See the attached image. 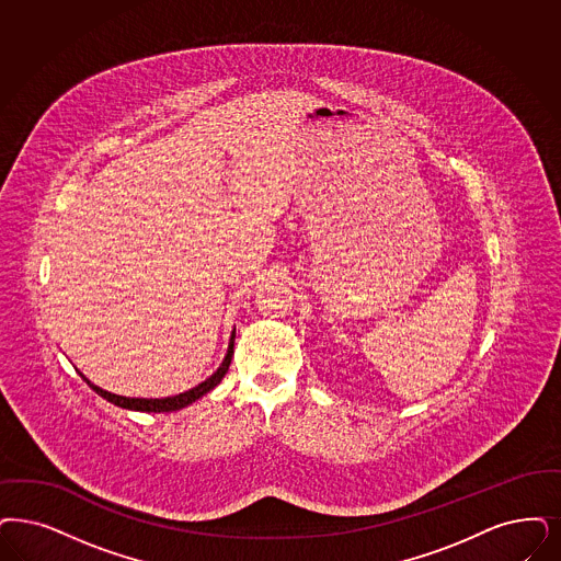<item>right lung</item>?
<instances>
[{"instance_id":"1","label":"right lung","mask_w":561,"mask_h":561,"mask_svg":"<svg viewBox=\"0 0 561 561\" xmlns=\"http://www.w3.org/2000/svg\"><path fill=\"white\" fill-rule=\"evenodd\" d=\"M232 347H234V329L230 332L227 355H225L222 364L218 366V370L211 374V376H208L204 382H199L197 387L188 389L185 393L172 394V397H125V394L110 393V391H104L102 387L93 385L81 370H77V373H79V376L83 378L84 382H87L95 393L100 394V397H104L105 401L118 405V408H125V410H130V412L164 414V412H176V410L187 408L193 401H197V399H202L204 394L209 393L214 387H218L220 380L225 378V374L229 373L230 359H232V353H234Z\"/></svg>"}]
</instances>
